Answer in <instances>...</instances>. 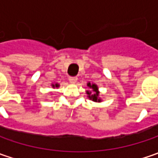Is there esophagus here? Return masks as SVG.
Masks as SVG:
<instances>
[{
	"label": "esophagus",
	"mask_w": 158,
	"mask_h": 158,
	"mask_svg": "<svg viewBox=\"0 0 158 158\" xmlns=\"http://www.w3.org/2000/svg\"><path fill=\"white\" fill-rule=\"evenodd\" d=\"M69 82L71 83H75L77 81V77L76 76H70L69 78Z\"/></svg>",
	"instance_id": "esophagus-1"
}]
</instances>
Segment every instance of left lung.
<instances>
[{"mask_svg":"<svg viewBox=\"0 0 158 158\" xmlns=\"http://www.w3.org/2000/svg\"><path fill=\"white\" fill-rule=\"evenodd\" d=\"M89 88L92 89V90H87V94H88V98L90 100L94 101V102H101L100 98H99V91H98V88L96 84H90V82H89L87 84Z\"/></svg>","mask_w":158,"mask_h":158,"instance_id":"1","label":"left lung"}]
</instances>
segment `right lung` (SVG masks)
<instances>
[{
  "label": "right lung",
  "mask_w": 158,
  "mask_h": 158,
  "mask_svg": "<svg viewBox=\"0 0 158 158\" xmlns=\"http://www.w3.org/2000/svg\"><path fill=\"white\" fill-rule=\"evenodd\" d=\"M52 88H58L59 87V84L58 83H55V84H52Z\"/></svg>",
  "instance_id": "right-lung-1"
}]
</instances>
